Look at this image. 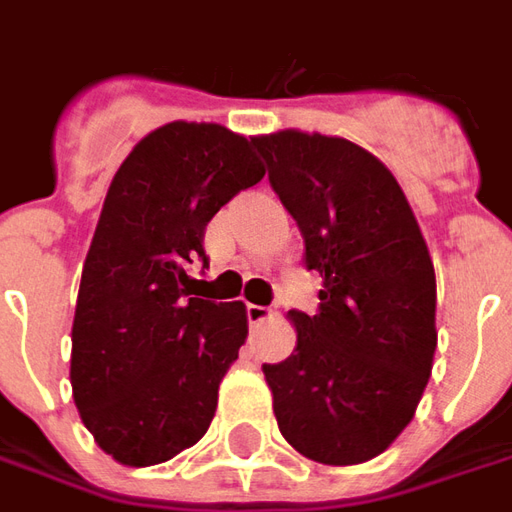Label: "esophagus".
Returning <instances> with one entry per match:
<instances>
[{
	"mask_svg": "<svg viewBox=\"0 0 512 512\" xmlns=\"http://www.w3.org/2000/svg\"><path fill=\"white\" fill-rule=\"evenodd\" d=\"M246 318H249V326H257V323H263L271 318V310H268V307H260V304H249V307H246Z\"/></svg>",
	"mask_w": 512,
	"mask_h": 512,
	"instance_id": "obj_1",
	"label": "esophagus"
}]
</instances>
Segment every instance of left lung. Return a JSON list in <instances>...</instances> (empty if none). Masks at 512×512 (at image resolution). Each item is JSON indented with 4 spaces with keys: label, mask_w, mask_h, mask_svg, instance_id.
I'll return each instance as SVG.
<instances>
[{
    "label": "left lung",
    "mask_w": 512,
    "mask_h": 512,
    "mask_svg": "<svg viewBox=\"0 0 512 512\" xmlns=\"http://www.w3.org/2000/svg\"><path fill=\"white\" fill-rule=\"evenodd\" d=\"M271 189L296 219L318 312L290 310L296 348L263 365L282 436L329 466L376 458L414 419L436 351V274L406 194L340 136H255Z\"/></svg>",
    "instance_id": "1"
}]
</instances>
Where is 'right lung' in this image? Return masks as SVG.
Returning a JSON list of instances; mask_svg holds the SVG:
<instances>
[{"instance_id":"1","label":"right lung","mask_w":512,"mask_h":512,"mask_svg":"<svg viewBox=\"0 0 512 512\" xmlns=\"http://www.w3.org/2000/svg\"><path fill=\"white\" fill-rule=\"evenodd\" d=\"M263 175L246 136L178 120L112 178L76 299L71 386L84 428L115 461L164 463L211 425L246 307L191 296L186 268L208 266V222Z\"/></svg>"}]
</instances>
